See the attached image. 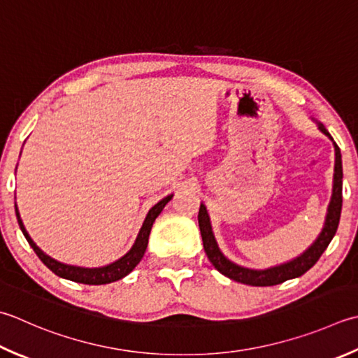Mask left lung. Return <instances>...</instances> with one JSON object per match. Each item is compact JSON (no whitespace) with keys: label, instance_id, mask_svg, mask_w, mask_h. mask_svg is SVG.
I'll return each mask as SVG.
<instances>
[{"label":"left lung","instance_id":"left-lung-1","mask_svg":"<svg viewBox=\"0 0 358 358\" xmlns=\"http://www.w3.org/2000/svg\"><path fill=\"white\" fill-rule=\"evenodd\" d=\"M318 124V129L324 133L326 136L332 139L331 133L326 130V127L321 122L315 121ZM334 141V139H332ZM335 147V169H334V189H332V199L329 203L327 214L324 227L321 229L320 236L317 237L309 248H307L303 255L292 259L289 262H284L276 267H270L265 270H253L247 267H241L234 262H231L229 259L223 256V253L219 248V245L215 242V237L213 234L211 222H209V215L206 211V206L200 205L199 211V227L203 239V248L215 270H219L222 275L233 279L236 282H242L247 285L255 287H267V285H276L284 281H289L293 278H299L304 275L307 270H310L315 264L318 262L321 255L324 253L327 245L334 239L335 233H337L340 215H341V203H343V164H341V153L340 147L334 143Z\"/></svg>","mask_w":358,"mask_h":358}]
</instances>
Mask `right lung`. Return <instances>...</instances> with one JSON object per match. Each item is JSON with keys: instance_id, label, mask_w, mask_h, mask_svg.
Returning a JSON list of instances; mask_svg holds the SVG:
<instances>
[{"instance_id": "add662e5", "label": "right lung", "mask_w": 358, "mask_h": 358, "mask_svg": "<svg viewBox=\"0 0 358 358\" xmlns=\"http://www.w3.org/2000/svg\"><path fill=\"white\" fill-rule=\"evenodd\" d=\"M172 197H173L172 194L167 195V197H164L163 200H159L155 206L150 208V211L145 215V220L143 223L141 229H139L136 241H135V243H133V247L130 248L127 255H124L121 259H117V261L105 265V267H99V268L76 267V265L63 264V262L55 261V259H52L51 256H48L45 251H41L37 245H35V242L31 239V236L27 234V231L23 225V220H21V217H20L17 205H15V214H17V220H18L21 233L24 234L26 241L29 242L32 250L35 251V255L38 256L40 261L43 262L49 270L63 279H69V281L82 282V284H88V285H102V284H110V282L119 281V279L127 276L129 273L139 264V261H141L144 253H145L147 243H149V234H150L153 222H155L157 217L161 214L163 208L171 201Z\"/></svg>"}]
</instances>
